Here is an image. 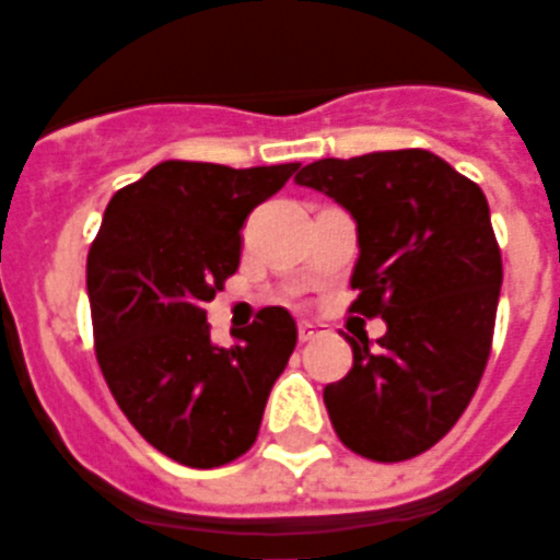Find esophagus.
Returning a JSON list of instances; mask_svg holds the SVG:
<instances>
[{"label": "esophagus", "mask_w": 560, "mask_h": 560, "mask_svg": "<svg viewBox=\"0 0 560 560\" xmlns=\"http://www.w3.org/2000/svg\"><path fill=\"white\" fill-rule=\"evenodd\" d=\"M300 341H315L317 336H320V329L315 327V324H308V320H300Z\"/></svg>", "instance_id": "esophagus-1"}]
</instances>
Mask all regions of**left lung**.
<instances>
[{
	"label": "left lung",
	"instance_id": "8db88e82",
	"mask_svg": "<svg viewBox=\"0 0 560 560\" xmlns=\"http://www.w3.org/2000/svg\"><path fill=\"white\" fill-rule=\"evenodd\" d=\"M296 183L351 212V312L387 324L377 351L348 339L351 372L324 387L332 429L375 462L420 456L456 425L492 351L504 269L486 195L429 149L312 161Z\"/></svg>",
	"mask_w": 560,
	"mask_h": 560
}]
</instances>
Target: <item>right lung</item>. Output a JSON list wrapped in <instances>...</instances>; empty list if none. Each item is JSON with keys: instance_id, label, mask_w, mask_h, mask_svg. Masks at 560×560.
Here are the masks:
<instances>
[{"instance_id": "right-lung-1", "label": "right lung", "mask_w": 560, "mask_h": 560, "mask_svg": "<svg viewBox=\"0 0 560 560\" xmlns=\"http://www.w3.org/2000/svg\"><path fill=\"white\" fill-rule=\"evenodd\" d=\"M296 167L161 161L104 209L86 260L95 357L128 422L179 465L243 456L296 348L281 305L231 329V348L209 339L203 308L240 267L248 212Z\"/></svg>"}]
</instances>
